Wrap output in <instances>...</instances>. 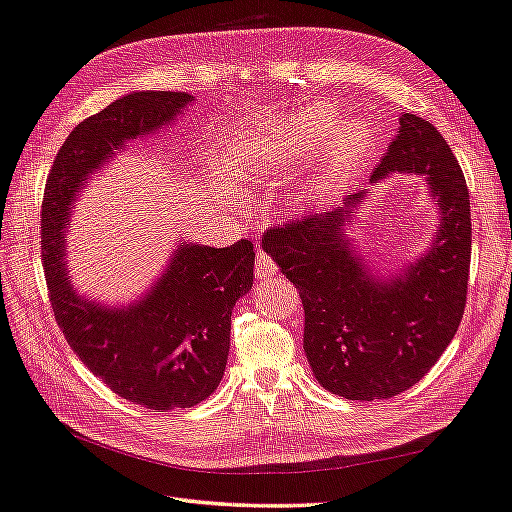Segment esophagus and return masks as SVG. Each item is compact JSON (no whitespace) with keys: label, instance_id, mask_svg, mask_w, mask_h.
Masks as SVG:
<instances>
[{"label":"esophagus","instance_id":"34e87169","mask_svg":"<svg viewBox=\"0 0 512 512\" xmlns=\"http://www.w3.org/2000/svg\"><path fill=\"white\" fill-rule=\"evenodd\" d=\"M278 275V265H275L273 258L267 256L265 252H260L256 256V278L258 280H271Z\"/></svg>","mask_w":512,"mask_h":512}]
</instances>
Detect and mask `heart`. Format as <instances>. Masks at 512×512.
<instances>
[{
	"label": "heart",
	"mask_w": 512,
	"mask_h": 512,
	"mask_svg": "<svg viewBox=\"0 0 512 512\" xmlns=\"http://www.w3.org/2000/svg\"><path fill=\"white\" fill-rule=\"evenodd\" d=\"M331 124L334 112L325 105H312L280 120H260L241 142L234 172L243 183H258L273 170L295 168L321 148ZM372 142L375 131L370 122L347 120L338 124L323 146L316 168L295 189L293 204L301 206L323 198L340 176L366 157Z\"/></svg>",
	"instance_id": "heart-1"
}]
</instances>
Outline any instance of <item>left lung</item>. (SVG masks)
<instances>
[{"label":"left lung","mask_w":512,"mask_h":512,"mask_svg":"<svg viewBox=\"0 0 512 512\" xmlns=\"http://www.w3.org/2000/svg\"><path fill=\"white\" fill-rule=\"evenodd\" d=\"M396 172L424 178L439 224L428 252L390 278L372 273L344 234L366 189L327 213L262 234V250L299 290L306 312L303 351L316 381L349 400L409 390L446 351L465 310L469 191L448 142L416 114L400 116V129L370 183Z\"/></svg>","instance_id":"obj_1"}]
</instances>
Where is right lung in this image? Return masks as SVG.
<instances>
[{
	"label": "right lung",
	"mask_w": 512,
	"mask_h": 512,
	"mask_svg": "<svg viewBox=\"0 0 512 512\" xmlns=\"http://www.w3.org/2000/svg\"><path fill=\"white\" fill-rule=\"evenodd\" d=\"M187 92H131L73 129L47 178L43 265L51 308L66 342L109 390L146 409L193 407L224 377L234 303L254 282V245L181 243L157 282L129 306L81 297L66 269L64 230L86 178L124 144L176 120Z\"/></svg>",
	"instance_id": "1"
}]
</instances>
